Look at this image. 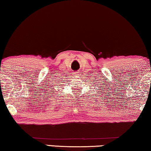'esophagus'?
Instances as JSON below:
<instances>
[{
    "mask_svg": "<svg viewBox=\"0 0 151 151\" xmlns=\"http://www.w3.org/2000/svg\"><path fill=\"white\" fill-rule=\"evenodd\" d=\"M75 75H76V76H78V75H79V72H75Z\"/></svg>",
    "mask_w": 151,
    "mask_h": 151,
    "instance_id": "1",
    "label": "esophagus"
}]
</instances>
